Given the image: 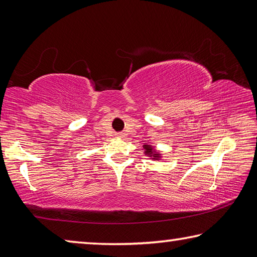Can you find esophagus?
<instances>
[{
    "instance_id": "34e87169",
    "label": "esophagus",
    "mask_w": 257,
    "mask_h": 257,
    "mask_svg": "<svg viewBox=\"0 0 257 257\" xmlns=\"http://www.w3.org/2000/svg\"><path fill=\"white\" fill-rule=\"evenodd\" d=\"M116 136L122 138V137H124V135H123V133H118V134H116Z\"/></svg>"
}]
</instances>
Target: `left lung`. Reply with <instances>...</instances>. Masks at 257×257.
<instances>
[{
    "label": "left lung",
    "instance_id": "obj_1",
    "mask_svg": "<svg viewBox=\"0 0 257 257\" xmlns=\"http://www.w3.org/2000/svg\"><path fill=\"white\" fill-rule=\"evenodd\" d=\"M143 147H144V149L146 150L145 151V154L153 155V160H158L159 159L160 155H159V153H156V152L153 150V147L150 146V145H144Z\"/></svg>",
    "mask_w": 257,
    "mask_h": 257
}]
</instances>
